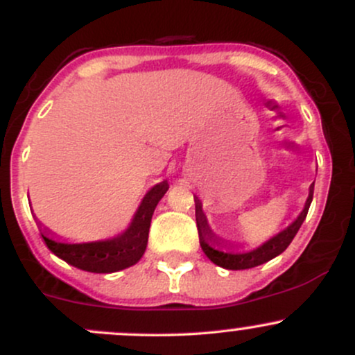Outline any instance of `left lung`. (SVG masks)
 <instances>
[{
    "instance_id": "obj_1",
    "label": "left lung",
    "mask_w": 355,
    "mask_h": 355,
    "mask_svg": "<svg viewBox=\"0 0 355 355\" xmlns=\"http://www.w3.org/2000/svg\"><path fill=\"white\" fill-rule=\"evenodd\" d=\"M313 197V185H311V190H309V198L305 202L304 210L300 211V215L297 217L287 229L277 234L275 237L267 240L263 245H260L255 250L245 252V254H234V252H222L220 250V239L215 237L214 232L210 230L209 223H207L205 215L202 211V203L198 198H195V217H197V229H198V239H200V247L202 250L205 252V255L209 257L215 266L229 268V270H245V268H252L257 266H262V263L268 262L274 257L280 255L282 252L291 245V242L299 232L300 225L304 223L305 217H307L309 207H311Z\"/></svg>"
}]
</instances>
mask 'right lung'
Listing matches in <instances>:
<instances>
[{"label": "right lung", "instance_id": "obj_1", "mask_svg": "<svg viewBox=\"0 0 355 355\" xmlns=\"http://www.w3.org/2000/svg\"><path fill=\"white\" fill-rule=\"evenodd\" d=\"M168 190V182H160L148 190L138 207L135 217L123 234L115 239L89 243H63L48 237V230L42 232L46 247L70 266L93 274H112L135 266L145 254L148 230L157 203Z\"/></svg>", "mask_w": 355, "mask_h": 355}]
</instances>
